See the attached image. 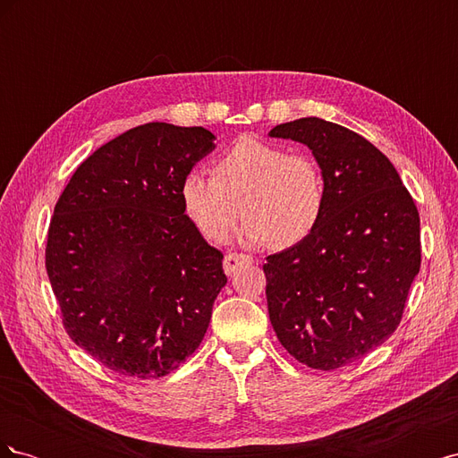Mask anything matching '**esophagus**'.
Here are the masks:
<instances>
[{
	"label": "esophagus",
	"mask_w": 458,
	"mask_h": 458,
	"mask_svg": "<svg viewBox=\"0 0 458 458\" xmlns=\"http://www.w3.org/2000/svg\"><path fill=\"white\" fill-rule=\"evenodd\" d=\"M246 263H252L250 256H246V254H227L225 259H224V271L227 275H233V273H237L242 266H246Z\"/></svg>",
	"instance_id": "obj_1"
}]
</instances>
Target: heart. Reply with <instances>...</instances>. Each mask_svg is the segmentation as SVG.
I'll return each mask as SVG.
<instances>
[{"mask_svg": "<svg viewBox=\"0 0 458 458\" xmlns=\"http://www.w3.org/2000/svg\"><path fill=\"white\" fill-rule=\"evenodd\" d=\"M243 208H240V202ZM182 202L208 241L225 242L242 212L241 242L293 246L315 229L327 202L321 165L308 152L242 137L216 164V175L192 170Z\"/></svg>", "mask_w": 458, "mask_h": 458, "instance_id": "heart-1", "label": "heart"}]
</instances>
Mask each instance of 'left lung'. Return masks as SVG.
I'll use <instances>...</instances> for the list:
<instances>
[{"label": "left lung", "mask_w": 458, "mask_h": 458, "mask_svg": "<svg viewBox=\"0 0 458 458\" xmlns=\"http://www.w3.org/2000/svg\"><path fill=\"white\" fill-rule=\"evenodd\" d=\"M271 137L306 145L327 182L306 239L267 256L271 325L300 363L332 370L390 338L420 269V217L382 152L321 118L279 123Z\"/></svg>", "instance_id": "left-lung-1"}]
</instances>
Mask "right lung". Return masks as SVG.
Listing matches in <instances>:
<instances>
[{"instance_id": "add662e5", "label": "right lung", "mask_w": 458, "mask_h": 458, "mask_svg": "<svg viewBox=\"0 0 458 458\" xmlns=\"http://www.w3.org/2000/svg\"><path fill=\"white\" fill-rule=\"evenodd\" d=\"M204 128L137 126L78 165L55 206L46 267L63 325L106 369L160 378L195 352L227 276L182 183L216 148Z\"/></svg>"}]
</instances>
